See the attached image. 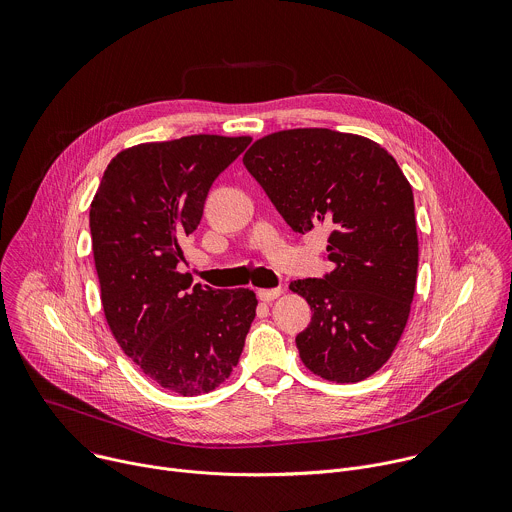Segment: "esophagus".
Instances as JSON below:
<instances>
[{"label":"esophagus","instance_id":"obj_1","mask_svg":"<svg viewBox=\"0 0 512 512\" xmlns=\"http://www.w3.org/2000/svg\"><path fill=\"white\" fill-rule=\"evenodd\" d=\"M282 294V288H262L258 290V298L264 300V302H270L274 298H278Z\"/></svg>","mask_w":512,"mask_h":512}]
</instances>
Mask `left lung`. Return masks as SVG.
<instances>
[{
	"label": "left lung",
	"instance_id": "obj_1",
	"mask_svg": "<svg viewBox=\"0 0 512 512\" xmlns=\"http://www.w3.org/2000/svg\"><path fill=\"white\" fill-rule=\"evenodd\" d=\"M244 165L294 232L331 230L335 270L290 284L313 311L296 335L302 363L337 383L373 375L391 357L414 300L412 185L383 147L331 129L272 133L246 151Z\"/></svg>",
	"mask_w": 512,
	"mask_h": 512
}]
</instances>
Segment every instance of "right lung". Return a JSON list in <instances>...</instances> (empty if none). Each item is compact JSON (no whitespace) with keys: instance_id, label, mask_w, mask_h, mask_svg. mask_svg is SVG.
I'll use <instances>...</instances> for the list:
<instances>
[{"instance_id":"right-lung-1","label":"right lung","mask_w":512,"mask_h":512,"mask_svg":"<svg viewBox=\"0 0 512 512\" xmlns=\"http://www.w3.org/2000/svg\"><path fill=\"white\" fill-rule=\"evenodd\" d=\"M250 137L191 135L121 151L90 203V236L107 323L129 359L179 395L230 377L256 317L248 288L216 290L177 272L216 177Z\"/></svg>"}]
</instances>
